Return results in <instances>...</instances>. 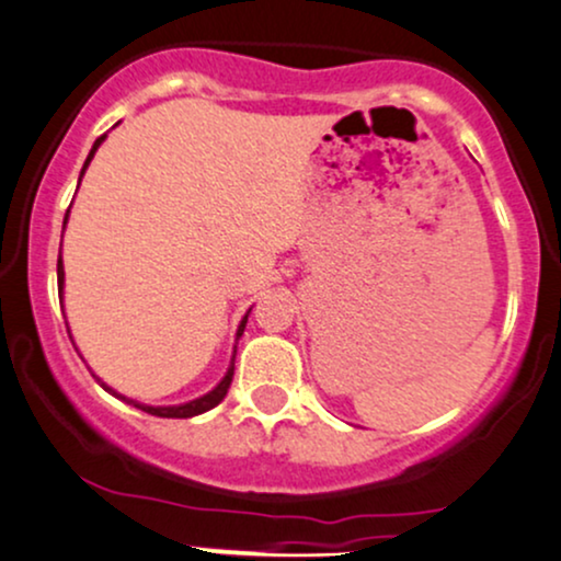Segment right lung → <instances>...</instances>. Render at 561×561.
Masks as SVG:
<instances>
[{"instance_id": "obj_1", "label": "right lung", "mask_w": 561, "mask_h": 561, "mask_svg": "<svg viewBox=\"0 0 561 561\" xmlns=\"http://www.w3.org/2000/svg\"><path fill=\"white\" fill-rule=\"evenodd\" d=\"M104 138H106V135H101V138H96V144H93L91 153H88V159H85V164H83V172H80V178H83V174H85L88 164H91V159H93V153L99 151V146L104 144ZM78 185H80V182H78ZM67 216H70V208H67V214H65V225H67ZM65 225H62V229H65ZM57 279H59V289H62V293H65V266H62V255H59V261H57ZM248 313H251V310H248ZM248 313L242 316V321H240V327H238V334H234V340H240L242 332H245ZM67 332H70V329H67ZM234 353H238V347L232 350V360H229V368H227L225 379L216 383V387H214L211 391H206L204 397H198V400L182 402V404H159V408H153V404H144V402H138V400H130V397L119 394V391H114L112 387H106V383L101 381L99 376H96V379H99L101 387L110 391V394L117 397V400H125L127 404H133V408L144 410V413H151V415H157V417H193V415H201V413H206V410L216 408V404H219V402L227 397V389H229V383H232V376H234Z\"/></svg>"}]
</instances>
